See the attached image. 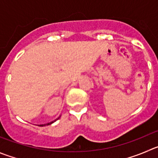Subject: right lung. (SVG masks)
Instances as JSON below:
<instances>
[{
  "instance_id": "add662e5",
  "label": "right lung",
  "mask_w": 158,
  "mask_h": 158,
  "mask_svg": "<svg viewBox=\"0 0 158 158\" xmlns=\"http://www.w3.org/2000/svg\"><path fill=\"white\" fill-rule=\"evenodd\" d=\"M60 116L61 115H60L59 117H58L57 118H56L55 120H53V121H52V122H50V123H46V124H41V125H39V127H45V126H49V125H51V124H52V123H53L54 122H56V120H58L60 118Z\"/></svg>"
}]
</instances>
